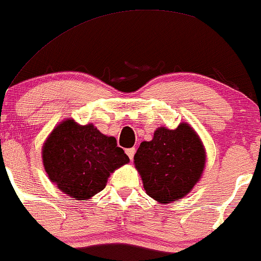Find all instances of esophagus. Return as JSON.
Returning a JSON list of instances; mask_svg holds the SVG:
<instances>
[{
  "label": "esophagus",
  "mask_w": 261,
  "mask_h": 261,
  "mask_svg": "<svg viewBox=\"0 0 261 261\" xmlns=\"http://www.w3.org/2000/svg\"><path fill=\"white\" fill-rule=\"evenodd\" d=\"M137 149L136 148H129V149H125V154L128 155V158L130 159V160H133L134 158V154H136Z\"/></svg>",
  "instance_id": "obj_1"
}]
</instances>
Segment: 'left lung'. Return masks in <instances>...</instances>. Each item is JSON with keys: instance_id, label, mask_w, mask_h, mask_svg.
I'll return each mask as SVG.
<instances>
[{"instance_id": "1", "label": "left lung", "mask_w": 261, "mask_h": 261, "mask_svg": "<svg viewBox=\"0 0 261 261\" xmlns=\"http://www.w3.org/2000/svg\"><path fill=\"white\" fill-rule=\"evenodd\" d=\"M134 164L146 194L160 203H172L192 191L205 166V150L193 128L180 123L161 127L150 142L140 144Z\"/></svg>"}]
</instances>
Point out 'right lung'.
<instances>
[{"label":"right lung","mask_w":261,"mask_h":261,"mask_svg":"<svg viewBox=\"0 0 261 261\" xmlns=\"http://www.w3.org/2000/svg\"><path fill=\"white\" fill-rule=\"evenodd\" d=\"M42 161L61 191L84 200L102 191L110 173L128 164L129 158L113 137L103 136L93 124L79 125L67 119L46 140Z\"/></svg>","instance_id":"add662e5"}]
</instances>
